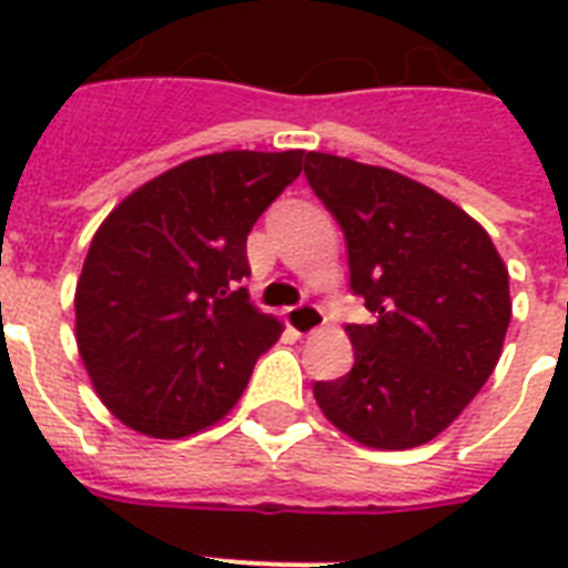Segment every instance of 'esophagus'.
Masks as SVG:
<instances>
[{
    "label": "esophagus",
    "mask_w": 568,
    "mask_h": 568,
    "mask_svg": "<svg viewBox=\"0 0 568 568\" xmlns=\"http://www.w3.org/2000/svg\"><path fill=\"white\" fill-rule=\"evenodd\" d=\"M285 324L297 333V336H312L324 327V312L312 303H303V306H294V310L285 312Z\"/></svg>",
    "instance_id": "obj_1"
}]
</instances>
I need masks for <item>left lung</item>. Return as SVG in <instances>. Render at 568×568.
I'll return each instance as SVG.
<instances>
[{"instance_id": "left-lung-1", "label": "left lung", "mask_w": 568, "mask_h": 568, "mask_svg": "<svg viewBox=\"0 0 568 568\" xmlns=\"http://www.w3.org/2000/svg\"><path fill=\"white\" fill-rule=\"evenodd\" d=\"M306 180L347 241L372 324L345 327L354 368L315 383L329 424L365 448L436 439L480 392L510 327V274L489 232L404 173L306 155Z\"/></svg>"}]
</instances>
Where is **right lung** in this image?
Listing matches in <instances>:
<instances>
[{
  "label": "right lung",
  "mask_w": 568,
  "mask_h": 568,
  "mask_svg": "<svg viewBox=\"0 0 568 568\" xmlns=\"http://www.w3.org/2000/svg\"><path fill=\"white\" fill-rule=\"evenodd\" d=\"M303 150L200 155L123 196L75 283V345L114 418L153 439L212 427L239 404L283 324L239 288L258 214Z\"/></svg>",
  "instance_id": "right-lung-1"
}]
</instances>
